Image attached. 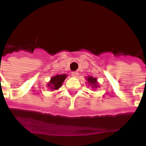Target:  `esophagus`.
I'll use <instances>...</instances> for the list:
<instances>
[{
  "label": "esophagus",
  "mask_w": 146,
  "mask_h": 146,
  "mask_svg": "<svg viewBox=\"0 0 146 146\" xmlns=\"http://www.w3.org/2000/svg\"><path fill=\"white\" fill-rule=\"evenodd\" d=\"M78 75V73L77 72H72V76L73 77H77Z\"/></svg>",
  "instance_id": "esophagus-1"
}]
</instances>
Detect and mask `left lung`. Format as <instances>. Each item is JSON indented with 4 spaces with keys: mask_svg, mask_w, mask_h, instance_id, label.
Here are the masks:
<instances>
[{
    "mask_svg": "<svg viewBox=\"0 0 146 146\" xmlns=\"http://www.w3.org/2000/svg\"><path fill=\"white\" fill-rule=\"evenodd\" d=\"M87 80V82L90 86H91L92 89L94 90L96 88H99V84L98 82V80L96 77H91V76H88V77H85Z\"/></svg>",
    "mask_w": 146,
    "mask_h": 146,
    "instance_id": "1",
    "label": "left lung"
}]
</instances>
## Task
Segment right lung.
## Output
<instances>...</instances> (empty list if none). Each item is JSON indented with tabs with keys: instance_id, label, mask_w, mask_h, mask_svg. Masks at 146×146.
<instances>
[{
	"instance_id": "right-lung-1",
	"label": "right lung",
	"mask_w": 146,
	"mask_h": 146,
	"mask_svg": "<svg viewBox=\"0 0 146 146\" xmlns=\"http://www.w3.org/2000/svg\"><path fill=\"white\" fill-rule=\"evenodd\" d=\"M67 77V74H57L50 78V80L47 84V87L50 88L51 91L58 90L62 85L65 79Z\"/></svg>"
}]
</instances>
